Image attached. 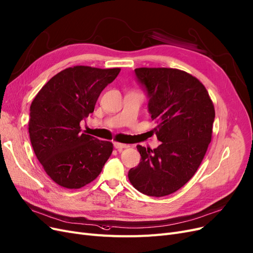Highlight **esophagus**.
<instances>
[{"label": "esophagus", "mask_w": 253, "mask_h": 253, "mask_svg": "<svg viewBox=\"0 0 253 253\" xmlns=\"http://www.w3.org/2000/svg\"><path fill=\"white\" fill-rule=\"evenodd\" d=\"M113 146H115V148L118 149V150H122V149H124V148L127 147L126 144H121V143H115V144H113Z\"/></svg>", "instance_id": "1"}]
</instances>
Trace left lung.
Returning a JSON list of instances; mask_svg holds the SVG:
<instances>
[{"label": "left lung", "mask_w": 253, "mask_h": 253, "mask_svg": "<svg viewBox=\"0 0 253 253\" xmlns=\"http://www.w3.org/2000/svg\"><path fill=\"white\" fill-rule=\"evenodd\" d=\"M136 81L147 93L148 111L161 143L153 150L136 148L141 162L128 172L136 190L165 197L183 187L197 172L212 135L214 107L200 81L173 68H136Z\"/></svg>", "instance_id": "8db88e82"}]
</instances>
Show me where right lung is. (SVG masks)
<instances>
[{"instance_id": "right-lung-1", "label": "right lung", "mask_w": 253, "mask_h": 253, "mask_svg": "<svg viewBox=\"0 0 253 253\" xmlns=\"http://www.w3.org/2000/svg\"><path fill=\"white\" fill-rule=\"evenodd\" d=\"M121 69L75 66L52 77L30 106L32 148L48 176L68 189L91 183L111 156L113 145L81 131L101 92Z\"/></svg>"}]
</instances>
